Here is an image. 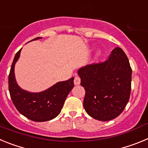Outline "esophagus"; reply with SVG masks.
<instances>
[{
  "instance_id": "obj_1",
  "label": "esophagus",
  "mask_w": 148,
  "mask_h": 148,
  "mask_svg": "<svg viewBox=\"0 0 148 148\" xmlns=\"http://www.w3.org/2000/svg\"><path fill=\"white\" fill-rule=\"evenodd\" d=\"M81 83V79L79 78V76L76 75L75 77V79H74V84H75V85H78V84H80Z\"/></svg>"
}]
</instances>
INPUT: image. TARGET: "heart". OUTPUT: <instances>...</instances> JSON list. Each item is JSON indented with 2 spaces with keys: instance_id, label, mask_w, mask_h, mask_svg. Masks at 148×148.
Segmentation results:
<instances>
[{
  "instance_id": "heart-1",
  "label": "heart",
  "mask_w": 148,
  "mask_h": 148,
  "mask_svg": "<svg viewBox=\"0 0 148 148\" xmlns=\"http://www.w3.org/2000/svg\"><path fill=\"white\" fill-rule=\"evenodd\" d=\"M100 54H101V51L100 50H98L97 53H96V55H97V56H100Z\"/></svg>"
}]
</instances>
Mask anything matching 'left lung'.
<instances>
[{"label": "left lung", "instance_id": "left-lung-1", "mask_svg": "<svg viewBox=\"0 0 148 148\" xmlns=\"http://www.w3.org/2000/svg\"><path fill=\"white\" fill-rule=\"evenodd\" d=\"M78 74L85 90L84 108L89 116L106 121L122 113L130 99L132 69L121 48L113 49L104 62L80 68Z\"/></svg>", "mask_w": 148, "mask_h": 148}]
</instances>
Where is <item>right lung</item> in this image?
Returning <instances> with one entry per match:
<instances>
[{"label": "right lung", "mask_w": 148, "mask_h": 148, "mask_svg": "<svg viewBox=\"0 0 148 148\" xmlns=\"http://www.w3.org/2000/svg\"><path fill=\"white\" fill-rule=\"evenodd\" d=\"M38 37L32 40H38ZM21 49L15 54L9 75V90L13 104L20 113L34 121L53 119L62 109L64 103L74 87V78L56 83L40 92H31L21 88L15 76V65L20 57Z\"/></svg>", "instance_id": "1"}]
</instances>
